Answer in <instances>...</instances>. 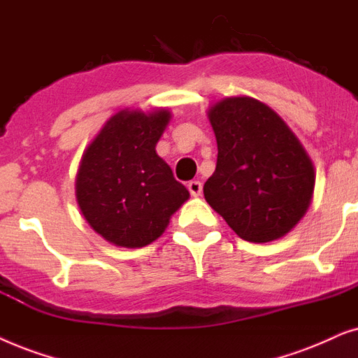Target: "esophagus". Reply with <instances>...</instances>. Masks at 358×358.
I'll return each mask as SVG.
<instances>
[{
    "mask_svg": "<svg viewBox=\"0 0 358 358\" xmlns=\"http://www.w3.org/2000/svg\"><path fill=\"white\" fill-rule=\"evenodd\" d=\"M188 192L192 196H199L203 192V185L201 182H198V180H193V182L188 183Z\"/></svg>",
    "mask_w": 358,
    "mask_h": 358,
    "instance_id": "esophagus-1",
    "label": "esophagus"
}]
</instances>
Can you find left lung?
<instances>
[{"label": "left lung", "mask_w": 358, "mask_h": 358, "mask_svg": "<svg viewBox=\"0 0 358 358\" xmlns=\"http://www.w3.org/2000/svg\"><path fill=\"white\" fill-rule=\"evenodd\" d=\"M217 142L204 198L241 239L264 244L306 214L314 166L282 117L259 99L224 98L208 111Z\"/></svg>", "instance_id": "8db88e82"}]
</instances>
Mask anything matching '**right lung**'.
<instances>
[{
  "label": "right lung",
  "mask_w": 358,
  "mask_h": 358,
  "mask_svg": "<svg viewBox=\"0 0 358 358\" xmlns=\"http://www.w3.org/2000/svg\"><path fill=\"white\" fill-rule=\"evenodd\" d=\"M166 109H122L85 150L76 201L90 226L114 245L139 249L164 234L189 198L155 145L170 121Z\"/></svg>",
  "instance_id": "1"
}]
</instances>
